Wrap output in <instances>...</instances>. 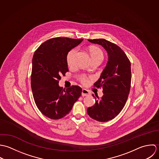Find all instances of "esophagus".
Segmentation results:
<instances>
[{
    "mask_svg": "<svg viewBox=\"0 0 159 159\" xmlns=\"http://www.w3.org/2000/svg\"><path fill=\"white\" fill-rule=\"evenodd\" d=\"M90 93L89 92V90L85 89H83L82 90V96H85L89 95Z\"/></svg>",
    "mask_w": 159,
    "mask_h": 159,
    "instance_id": "34e87169",
    "label": "esophagus"
}]
</instances>
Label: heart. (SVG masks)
<instances>
[{"label":"heart","instance_id":"1","mask_svg":"<svg viewBox=\"0 0 159 159\" xmlns=\"http://www.w3.org/2000/svg\"><path fill=\"white\" fill-rule=\"evenodd\" d=\"M89 53L92 57V60L95 59H101L102 60L104 55L102 50L96 46H92L89 48ZM77 53L76 49H72L70 50L66 57V61L69 66L72 67L74 64V58ZM80 82L84 85H87L89 83V78L85 75H82L79 79Z\"/></svg>","mask_w":159,"mask_h":159}]
</instances>
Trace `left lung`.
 I'll use <instances>...</instances> for the list:
<instances>
[{
  "label": "left lung",
  "instance_id": "8db88e82",
  "mask_svg": "<svg viewBox=\"0 0 159 159\" xmlns=\"http://www.w3.org/2000/svg\"><path fill=\"white\" fill-rule=\"evenodd\" d=\"M101 45L107 51L108 62L99 79L94 84L102 88L103 96L93 95L95 104L87 109L89 116L98 122H104L114 119L125 105L131 87V63L125 52L116 44L104 39H89Z\"/></svg>",
  "mask_w": 159,
  "mask_h": 159
}]
</instances>
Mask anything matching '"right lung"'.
Instances as JSON below:
<instances>
[{
  "mask_svg": "<svg viewBox=\"0 0 159 159\" xmlns=\"http://www.w3.org/2000/svg\"><path fill=\"white\" fill-rule=\"evenodd\" d=\"M83 39H50L35 50L32 58L31 84L35 103L45 116L60 119L71 111L82 89L72 85L63 90L58 85L61 75L67 72L68 52L80 44Z\"/></svg>",
  "mask_w": 159,
  "mask_h": 159,
  "instance_id": "right-lung-1",
  "label": "right lung"
}]
</instances>
